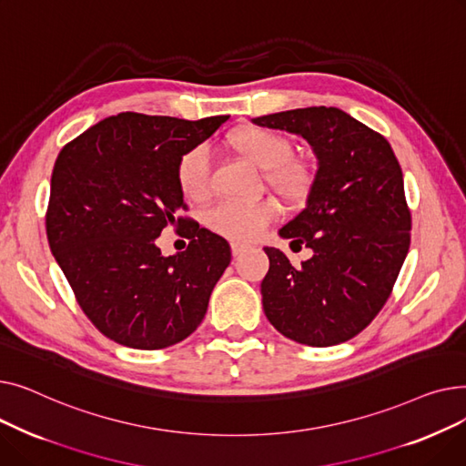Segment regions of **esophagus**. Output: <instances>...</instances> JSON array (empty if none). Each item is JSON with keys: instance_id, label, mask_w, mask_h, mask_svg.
<instances>
[{"instance_id": "obj_1", "label": "esophagus", "mask_w": 466, "mask_h": 466, "mask_svg": "<svg viewBox=\"0 0 466 466\" xmlns=\"http://www.w3.org/2000/svg\"><path fill=\"white\" fill-rule=\"evenodd\" d=\"M230 249H232V255H234V257H239L243 251H248V249H249V246H248V243L232 241V243H230Z\"/></svg>"}]
</instances>
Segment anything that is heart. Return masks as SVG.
<instances>
[{
    "label": "heart",
    "instance_id": "obj_1",
    "mask_svg": "<svg viewBox=\"0 0 466 466\" xmlns=\"http://www.w3.org/2000/svg\"><path fill=\"white\" fill-rule=\"evenodd\" d=\"M230 149L264 169V179L283 200L299 204L308 198L313 174L308 162L295 157L292 141L270 128L243 127L228 136ZM177 185L192 202L206 200L211 192V158L204 145L192 147L177 162ZM278 217L272 200H225L208 211V227L230 239L249 241Z\"/></svg>",
    "mask_w": 466,
    "mask_h": 466
}]
</instances>
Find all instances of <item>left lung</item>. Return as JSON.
Wrapping results in <instances>:
<instances>
[{
    "mask_svg": "<svg viewBox=\"0 0 466 466\" xmlns=\"http://www.w3.org/2000/svg\"><path fill=\"white\" fill-rule=\"evenodd\" d=\"M302 136L317 157L306 208L279 236L311 249L292 266L264 248V313L283 336L311 348L348 341L387 302L410 249L411 217L400 164L389 141L338 107H306L253 118Z\"/></svg>",
    "mask_w": 466,
    "mask_h": 466,
    "instance_id": "8db88e82",
    "label": "left lung"
}]
</instances>
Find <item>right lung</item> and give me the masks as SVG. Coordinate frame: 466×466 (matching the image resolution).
<instances>
[{"label":"right lung","mask_w":466,"mask_h":466,"mask_svg":"<svg viewBox=\"0 0 466 466\" xmlns=\"http://www.w3.org/2000/svg\"><path fill=\"white\" fill-rule=\"evenodd\" d=\"M230 116L185 120L118 113L60 151L46 208V238L79 306L109 339L164 350L190 336L230 264V246L192 218L177 185L179 158ZM167 226L191 239L164 258Z\"/></svg>","instance_id":"right-lung-1"}]
</instances>
